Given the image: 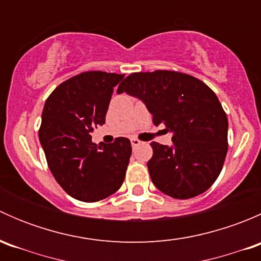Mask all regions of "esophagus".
<instances>
[{
  "mask_svg": "<svg viewBox=\"0 0 261 261\" xmlns=\"http://www.w3.org/2000/svg\"><path fill=\"white\" fill-rule=\"evenodd\" d=\"M140 144H141V141L139 140V139H131V145H133V147L139 146Z\"/></svg>",
  "mask_w": 261,
  "mask_h": 261,
  "instance_id": "esophagus-1",
  "label": "esophagus"
}]
</instances>
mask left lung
<instances>
[{"label": "left lung", "instance_id": "left-lung-1", "mask_svg": "<svg viewBox=\"0 0 261 261\" xmlns=\"http://www.w3.org/2000/svg\"><path fill=\"white\" fill-rule=\"evenodd\" d=\"M141 99L154 125L173 134L170 146L152 141L147 162L159 191L177 199L206 192L222 170L227 154V116L215 92L203 82L174 70L133 73L118 86Z\"/></svg>", "mask_w": 261, "mask_h": 261}]
</instances>
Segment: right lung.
I'll return each mask as SVG.
<instances>
[{
  "instance_id": "1",
  "label": "right lung",
  "mask_w": 261,
  "mask_h": 261,
  "mask_svg": "<svg viewBox=\"0 0 261 261\" xmlns=\"http://www.w3.org/2000/svg\"><path fill=\"white\" fill-rule=\"evenodd\" d=\"M125 74L83 72L63 82L48 97L39 139L49 169L73 198L97 202L114 194L125 179L131 143L117 138L99 145L91 133L103 125L114 87Z\"/></svg>"
}]
</instances>
